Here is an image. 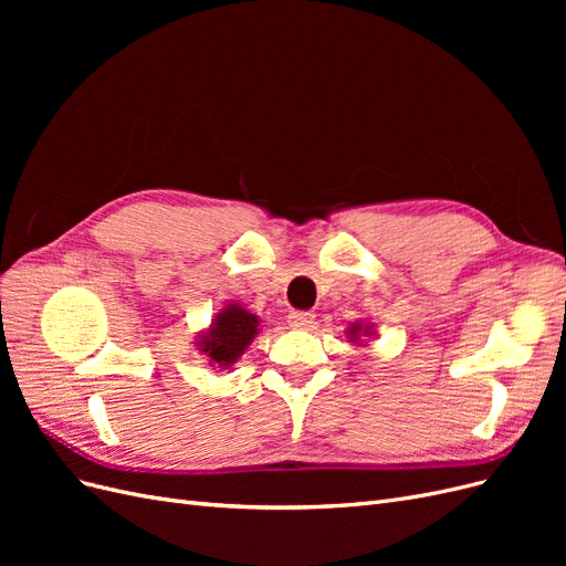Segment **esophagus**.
I'll return each mask as SVG.
<instances>
[{"mask_svg":"<svg viewBox=\"0 0 566 566\" xmlns=\"http://www.w3.org/2000/svg\"><path fill=\"white\" fill-rule=\"evenodd\" d=\"M287 323L297 331H310V328H314V314H310V312H290Z\"/></svg>","mask_w":566,"mask_h":566,"instance_id":"1","label":"esophagus"}]
</instances>
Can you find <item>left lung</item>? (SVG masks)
Masks as SVG:
<instances>
[{
    "label": "left lung",
    "instance_id": "8db88e82",
    "mask_svg": "<svg viewBox=\"0 0 566 566\" xmlns=\"http://www.w3.org/2000/svg\"><path fill=\"white\" fill-rule=\"evenodd\" d=\"M347 335H349V342H354V345H358L361 342V337H373V323H364V321H354L349 328H347Z\"/></svg>",
    "mask_w": 566,
    "mask_h": 566
}]
</instances>
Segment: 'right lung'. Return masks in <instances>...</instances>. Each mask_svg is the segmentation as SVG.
Returning <instances> with one entry per match:
<instances>
[{
    "label": "right lung",
    "instance_id": "right-lung-1",
    "mask_svg": "<svg viewBox=\"0 0 566 566\" xmlns=\"http://www.w3.org/2000/svg\"><path fill=\"white\" fill-rule=\"evenodd\" d=\"M260 333V318L248 312L243 304L229 302L221 310L210 328L196 339L198 352L208 356L210 366L231 368L245 354L250 342Z\"/></svg>",
    "mask_w": 566,
    "mask_h": 566
}]
</instances>
